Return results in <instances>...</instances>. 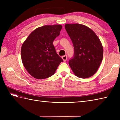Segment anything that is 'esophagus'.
<instances>
[{
  "instance_id": "34e87169",
  "label": "esophagus",
  "mask_w": 120,
  "mask_h": 120,
  "mask_svg": "<svg viewBox=\"0 0 120 120\" xmlns=\"http://www.w3.org/2000/svg\"><path fill=\"white\" fill-rule=\"evenodd\" d=\"M67 58H68V57H67V55H65V56H62V59H63V61H64V62L66 61H67Z\"/></svg>"
}]
</instances>
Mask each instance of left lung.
<instances>
[{"mask_svg":"<svg viewBox=\"0 0 120 120\" xmlns=\"http://www.w3.org/2000/svg\"><path fill=\"white\" fill-rule=\"evenodd\" d=\"M65 28L73 42L74 56L69 65L74 75L87 78L95 74L103 57V47L92 30L80 24H66Z\"/></svg>","mask_w":120,"mask_h":120,"instance_id":"left-lung-1","label":"left lung"}]
</instances>
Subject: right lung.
<instances>
[{"label": "right lung", "mask_w": 120, "mask_h": 120, "mask_svg": "<svg viewBox=\"0 0 120 120\" xmlns=\"http://www.w3.org/2000/svg\"><path fill=\"white\" fill-rule=\"evenodd\" d=\"M62 25H45L34 30L22 43V61L29 74L43 79L55 74L62 58L56 52L53 42L60 34Z\"/></svg>", "instance_id": "right-lung-1"}]
</instances>
